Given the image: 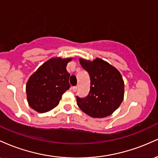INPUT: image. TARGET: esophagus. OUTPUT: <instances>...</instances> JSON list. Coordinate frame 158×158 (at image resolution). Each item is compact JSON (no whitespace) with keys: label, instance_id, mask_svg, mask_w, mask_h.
I'll return each instance as SVG.
<instances>
[{"label":"esophagus","instance_id":"esophagus-1","mask_svg":"<svg viewBox=\"0 0 158 158\" xmlns=\"http://www.w3.org/2000/svg\"><path fill=\"white\" fill-rule=\"evenodd\" d=\"M72 90H73V92H76L77 90V86H74L72 88Z\"/></svg>","mask_w":158,"mask_h":158}]
</instances>
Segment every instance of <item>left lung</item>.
I'll use <instances>...</instances> for the list:
<instances>
[{
	"label": "left lung",
	"mask_w": 158,
	"mask_h": 158,
	"mask_svg": "<svg viewBox=\"0 0 158 158\" xmlns=\"http://www.w3.org/2000/svg\"><path fill=\"white\" fill-rule=\"evenodd\" d=\"M79 62L88 72L90 91L85 98L77 97L79 108L94 118H103L115 111L124 99V81L121 73L107 61L80 58Z\"/></svg>",
	"instance_id": "8db88e82"
}]
</instances>
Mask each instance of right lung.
Here are the masks:
<instances>
[{"instance_id": "obj_1", "label": "right lung", "mask_w": 158, "mask_h": 158, "mask_svg": "<svg viewBox=\"0 0 158 158\" xmlns=\"http://www.w3.org/2000/svg\"><path fill=\"white\" fill-rule=\"evenodd\" d=\"M73 58L53 57L45 61L30 76L26 85L27 99L39 113H45L59 105L61 96L70 88L67 64Z\"/></svg>"}]
</instances>
